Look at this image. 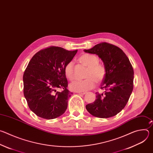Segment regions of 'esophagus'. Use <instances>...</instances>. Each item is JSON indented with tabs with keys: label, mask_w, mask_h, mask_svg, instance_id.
I'll use <instances>...</instances> for the list:
<instances>
[{
	"label": "esophagus",
	"mask_w": 153,
	"mask_h": 153,
	"mask_svg": "<svg viewBox=\"0 0 153 153\" xmlns=\"http://www.w3.org/2000/svg\"><path fill=\"white\" fill-rule=\"evenodd\" d=\"M77 93H78V94H83V95H84V94H85L86 93V92H82V91H79V92H77Z\"/></svg>",
	"instance_id": "esophagus-1"
}]
</instances>
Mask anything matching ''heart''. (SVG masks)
I'll list each match as a JSON object with an SVG mask.
<instances>
[{
    "mask_svg": "<svg viewBox=\"0 0 153 153\" xmlns=\"http://www.w3.org/2000/svg\"><path fill=\"white\" fill-rule=\"evenodd\" d=\"M79 61L87 67L84 80H76L70 85L71 91L79 92L85 91L93 88L96 82H102L106 76V69L103 65L99 64V59L97 56L92 54H85L81 56ZM65 76L70 80L74 78V63L72 61L68 62L64 68Z\"/></svg>",
    "mask_w": 153,
    "mask_h": 153,
    "instance_id": "b5f03b06",
    "label": "heart"
}]
</instances>
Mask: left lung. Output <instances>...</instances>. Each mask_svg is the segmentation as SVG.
<instances>
[{
    "instance_id": "obj_1",
    "label": "left lung",
    "mask_w": 153,
    "mask_h": 153,
    "mask_svg": "<svg viewBox=\"0 0 153 153\" xmlns=\"http://www.w3.org/2000/svg\"><path fill=\"white\" fill-rule=\"evenodd\" d=\"M84 51L97 55L106 69V76L100 85L104 93H96V99L93 103L86 105V109L97 117L114 116L124 108L132 93V65L124 52L110 43L102 42Z\"/></svg>"
}]
</instances>
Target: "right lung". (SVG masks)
<instances>
[{
	"mask_svg": "<svg viewBox=\"0 0 153 153\" xmlns=\"http://www.w3.org/2000/svg\"><path fill=\"white\" fill-rule=\"evenodd\" d=\"M77 52L50 47L38 51L30 60L23 76L24 94L30 109L37 116L53 119L66 111L73 93L67 88L64 68ZM59 88L62 92L56 91Z\"/></svg>",
	"mask_w": 153,
	"mask_h": 153,
	"instance_id": "add662e5",
	"label": "right lung"
}]
</instances>
